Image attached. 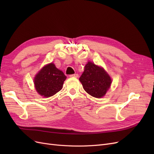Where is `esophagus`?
<instances>
[{
  "label": "esophagus",
  "instance_id": "34e87169",
  "mask_svg": "<svg viewBox=\"0 0 154 154\" xmlns=\"http://www.w3.org/2000/svg\"><path fill=\"white\" fill-rule=\"evenodd\" d=\"M71 78H78V74H71L69 76Z\"/></svg>",
  "mask_w": 154,
  "mask_h": 154
}]
</instances>
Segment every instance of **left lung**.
<instances>
[{
	"label": "left lung",
	"instance_id": "8db88e82",
	"mask_svg": "<svg viewBox=\"0 0 154 154\" xmlns=\"http://www.w3.org/2000/svg\"><path fill=\"white\" fill-rule=\"evenodd\" d=\"M84 90L93 97H103L110 88L111 78L105 70L88 62L80 79Z\"/></svg>",
	"mask_w": 154,
	"mask_h": 154
}]
</instances>
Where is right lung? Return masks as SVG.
I'll return each mask as SVG.
<instances>
[{
    "label": "right lung",
    "mask_w": 154,
    "mask_h": 154,
    "mask_svg": "<svg viewBox=\"0 0 154 154\" xmlns=\"http://www.w3.org/2000/svg\"><path fill=\"white\" fill-rule=\"evenodd\" d=\"M66 79L63 72L51 63L36 74L34 80L35 88L40 95L49 97L62 89Z\"/></svg>",
    "instance_id": "add662e5"
}]
</instances>
